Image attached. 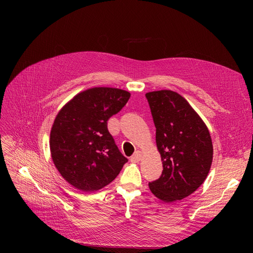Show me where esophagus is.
I'll return each mask as SVG.
<instances>
[{"label":"esophagus","instance_id":"1","mask_svg":"<svg viewBox=\"0 0 253 253\" xmlns=\"http://www.w3.org/2000/svg\"><path fill=\"white\" fill-rule=\"evenodd\" d=\"M141 157H142L141 152H140V151H137V152L134 153L133 156L131 157V162H133V163H138L139 160L141 159Z\"/></svg>","mask_w":253,"mask_h":253}]
</instances>
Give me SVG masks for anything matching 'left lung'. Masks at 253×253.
<instances>
[{
    "label": "left lung",
    "instance_id": "obj_1",
    "mask_svg": "<svg viewBox=\"0 0 253 253\" xmlns=\"http://www.w3.org/2000/svg\"><path fill=\"white\" fill-rule=\"evenodd\" d=\"M145 98L164 168L160 177L149 182L150 190L166 203L180 201L200 188L210 171V133L186 99L175 91H151Z\"/></svg>",
    "mask_w": 253,
    "mask_h": 253
}]
</instances>
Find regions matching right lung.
<instances>
[{"instance_id": "1", "label": "right lung", "mask_w": 253, "mask_h": 253, "mask_svg": "<svg viewBox=\"0 0 253 253\" xmlns=\"http://www.w3.org/2000/svg\"><path fill=\"white\" fill-rule=\"evenodd\" d=\"M131 94L94 87L75 96L61 110L50 131L52 162L62 177L83 192L109 185L127 163L108 129V121Z\"/></svg>"}]
</instances>
